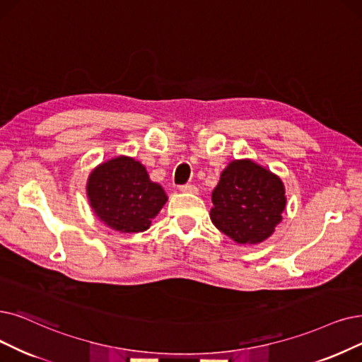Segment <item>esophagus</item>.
<instances>
[{"label":"esophagus","instance_id":"1","mask_svg":"<svg viewBox=\"0 0 362 362\" xmlns=\"http://www.w3.org/2000/svg\"><path fill=\"white\" fill-rule=\"evenodd\" d=\"M180 190L182 193H197V187L192 185V184H184L180 187Z\"/></svg>","mask_w":362,"mask_h":362}]
</instances>
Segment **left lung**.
<instances>
[{"instance_id": "1", "label": "left lung", "mask_w": 362, "mask_h": 362, "mask_svg": "<svg viewBox=\"0 0 362 362\" xmlns=\"http://www.w3.org/2000/svg\"><path fill=\"white\" fill-rule=\"evenodd\" d=\"M211 220L238 243H259L273 235L286 205L279 177L250 158L233 160L212 192Z\"/></svg>"}]
</instances>
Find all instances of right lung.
<instances>
[{
  "label": "right lung",
  "instance_id": "1",
  "mask_svg": "<svg viewBox=\"0 0 362 362\" xmlns=\"http://www.w3.org/2000/svg\"><path fill=\"white\" fill-rule=\"evenodd\" d=\"M88 197L98 218L120 233L147 230L168 200L146 168L126 156L114 157L90 172Z\"/></svg>",
  "mask_w": 362,
  "mask_h": 362
}]
</instances>
